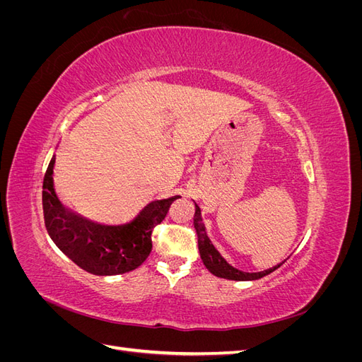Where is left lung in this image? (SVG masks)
I'll list each match as a JSON object with an SVG mask.
<instances>
[{
  "label": "left lung",
  "mask_w": 362,
  "mask_h": 362,
  "mask_svg": "<svg viewBox=\"0 0 362 362\" xmlns=\"http://www.w3.org/2000/svg\"><path fill=\"white\" fill-rule=\"evenodd\" d=\"M196 211L193 217V225L196 229V234H198V247H199V254L202 258L204 266L210 270L214 276L223 278V279H231V281H255L262 276L269 275L273 270H276L278 267L282 266V262L275 267H272L264 272H258V273H247L242 272L233 266H229L225 261V258L218 254L217 249L211 245V240L208 238L205 233V226L202 223V217H201V208L194 204Z\"/></svg>",
  "instance_id": "obj_1"
}]
</instances>
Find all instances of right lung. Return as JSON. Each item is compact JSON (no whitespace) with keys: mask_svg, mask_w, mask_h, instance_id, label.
<instances>
[{"mask_svg":"<svg viewBox=\"0 0 362 362\" xmlns=\"http://www.w3.org/2000/svg\"><path fill=\"white\" fill-rule=\"evenodd\" d=\"M54 163L56 156L49 161L42 190L43 218L52 242L76 266L92 275H122L137 269L151 254L154 228L166 217L172 202L181 196L148 204L127 225H100L62 205L54 192Z\"/></svg>","mask_w":362,"mask_h":362,"instance_id":"right-lung-1","label":"right lung"}]
</instances>
